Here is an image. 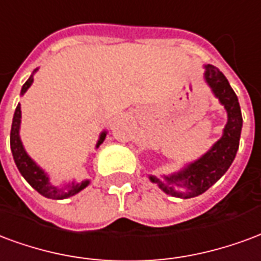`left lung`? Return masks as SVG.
<instances>
[{"instance_id":"obj_1","label":"left lung","mask_w":261,"mask_h":261,"mask_svg":"<svg viewBox=\"0 0 261 261\" xmlns=\"http://www.w3.org/2000/svg\"><path fill=\"white\" fill-rule=\"evenodd\" d=\"M203 76L207 86L227 111L228 119L222 136L201 157L185 164L174 174L163 175L161 178L149 175V179L157 184L164 193L179 199H191L204 193L227 172L239 149L242 112L237 94L224 73L214 65H204Z\"/></svg>"}]
</instances>
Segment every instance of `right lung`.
I'll return each instance as SVG.
<instances>
[{
	"instance_id": "obj_1",
	"label": "right lung",
	"mask_w": 261,
	"mask_h": 261,
	"mask_svg": "<svg viewBox=\"0 0 261 261\" xmlns=\"http://www.w3.org/2000/svg\"><path fill=\"white\" fill-rule=\"evenodd\" d=\"M39 70V68H36L33 70V73L30 75V77L26 81L22 90H20V96H23L24 93L28 91L32 83H33V76L34 73ZM20 118H22V111H20V104H18V107L15 110L12 119V128H11V151H12L13 160H15V164L18 167L19 172L22 174L24 179L29 182V185L39 192L40 195L44 196L47 199H54V200H61V199H68L70 196L79 193L83 191L86 186H89L90 180L85 179L81 182H68V184H62L60 186H55L51 184L50 175L47 174L37 163L30 157L28 151L24 150V146L20 140ZM107 136V130H102L100 133V138L97 140L96 149H98V146L104 142V139Z\"/></svg>"
}]
</instances>
